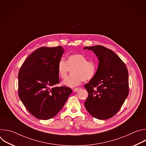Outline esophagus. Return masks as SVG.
<instances>
[{
    "label": "esophagus",
    "instance_id": "1",
    "mask_svg": "<svg viewBox=\"0 0 146 146\" xmlns=\"http://www.w3.org/2000/svg\"><path fill=\"white\" fill-rule=\"evenodd\" d=\"M81 88H74L73 89V91L74 92H78L79 90H80Z\"/></svg>",
    "mask_w": 146,
    "mask_h": 146
}]
</instances>
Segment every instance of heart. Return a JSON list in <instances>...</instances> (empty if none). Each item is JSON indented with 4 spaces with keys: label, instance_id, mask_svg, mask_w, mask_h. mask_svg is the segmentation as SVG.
<instances>
[{
    "label": "heart",
    "instance_id": "b5f03b06",
    "mask_svg": "<svg viewBox=\"0 0 146 146\" xmlns=\"http://www.w3.org/2000/svg\"><path fill=\"white\" fill-rule=\"evenodd\" d=\"M96 69L95 62L88 61L87 58L81 54L69 55L67 62L61 59L57 66L58 75L62 78H65L70 69H73L72 74L62 82V84L69 87L77 86L82 81L91 80L96 74Z\"/></svg>",
    "mask_w": 146,
    "mask_h": 146
}]
</instances>
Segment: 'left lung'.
I'll list each match as a JSON object with an SVG mask.
<instances>
[{"label":"left lung","mask_w":146,"mask_h":146,"mask_svg":"<svg viewBox=\"0 0 146 146\" xmlns=\"http://www.w3.org/2000/svg\"><path fill=\"white\" fill-rule=\"evenodd\" d=\"M99 60L95 76L85 85L88 96L84 103L88 113L98 119L113 117L119 110L129 93L126 65L112 50L102 46L85 47Z\"/></svg>","instance_id":"1"}]
</instances>
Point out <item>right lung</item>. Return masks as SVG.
Segmentation results:
<instances>
[{"mask_svg": "<svg viewBox=\"0 0 146 146\" xmlns=\"http://www.w3.org/2000/svg\"><path fill=\"white\" fill-rule=\"evenodd\" d=\"M64 53L62 46L40 47L26 59L19 71V98L38 119L56 115L72 92L69 87L55 86L59 83L57 66Z\"/></svg>", "mask_w": 146, "mask_h": 146, "instance_id": "add662e5", "label": "right lung"}]
</instances>
